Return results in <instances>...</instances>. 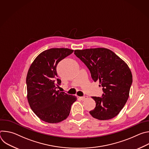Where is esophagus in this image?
<instances>
[{
	"label": "esophagus",
	"instance_id": "1",
	"mask_svg": "<svg viewBox=\"0 0 149 149\" xmlns=\"http://www.w3.org/2000/svg\"><path fill=\"white\" fill-rule=\"evenodd\" d=\"M88 98V97L87 96H84V97H79V98L81 100H82V101H84V100H86L87 98Z\"/></svg>",
	"mask_w": 149,
	"mask_h": 149
}]
</instances>
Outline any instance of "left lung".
I'll use <instances>...</instances> for the list:
<instances>
[{
	"mask_svg": "<svg viewBox=\"0 0 149 149\" xmlns=\"http://www.w3.org/2000/svg\"><path fill=\"white\" fill-rule=\"evenodd\" d=\"M74 52L89 69L94 81H99L102 87L101 97H92L96 105L90 114L100 120L114 118L129 98L133 82L130 69L123 59L107 48L77 49Z\"/></svg>",
	"mask_w": 149,
	"mask_h": 149,
	"instance_id": "1",
	"label": "left lung"
}]
</instances>
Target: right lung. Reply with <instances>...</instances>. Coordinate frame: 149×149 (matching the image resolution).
<instances>
[{"instance_id":"obj_1","label":"right lung","mask_w":149,"mask_h":149,"mask_svg":"<svg viewBox=\"0 0 149 149\" xmlns=\"http://www.w3.org/2000/svg\"><path fill=\"white\" fill-rule=\"evenodd\" d=\"M74 50L51 48L41 52L30 66L26 77L27 98L34 113L42 121L57 123L69 116L75 95L56 90L61 81L57 78L56 67Z\"/></svg>"}]
</instances>
